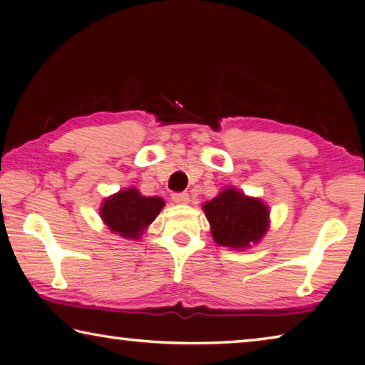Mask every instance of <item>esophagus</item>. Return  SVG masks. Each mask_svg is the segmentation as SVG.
I'll list each match as a JSON object with an SVG mask.
<instances>
[{"label":"esophagus","instance_id":"34e87169","mask_svg":"<svg viewBox=\"0 0 365 365\" xmlns=\"http://www.w3.org/2000/svg\"><path fill=\"white\" fill-rule=\"evenodd\" d=\"M172 201L174 202H177V205H187V202L190 201V196H188V193H174L172 195Z\"/></svg>","mask_w":365,"mask_h":365}]
</instances>
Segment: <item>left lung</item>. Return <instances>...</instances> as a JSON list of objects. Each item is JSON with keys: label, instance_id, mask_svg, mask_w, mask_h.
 Segmentation results:
<instances>
[{"label": "left lung", "instance_id": "8db88e82", "mask_svg": "<svg viewBox=\"0 0 365 365\" xmlns=\"http://www.w3.org/2000/svg\"><path fill=\"white\" fill-rule=\"evenodd\" d=\"M202 209L211 224L214 242L227 248H250L259 243L269 228V207L237 188L222 190Z\"/></svg>", "mask_w": 365, "mask_h": 365}]
</instances>
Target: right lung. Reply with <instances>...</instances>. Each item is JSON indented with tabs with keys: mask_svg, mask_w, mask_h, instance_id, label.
<instances>
[{
	"mask_svg": "<svg viewBox=\"0 0 365 365\" xmlns=\"http://www.w3.org/2000/svg\"><path fill=\"white\" fill-rule=\"evenodd\" d=\"M164 205L163 197L141 196L140 191L132 187L106 197L100 214L110 232L128 240H138L163 211Z\"/></svg>",
	"mask_w": 365,
	"mask_h": 365,
	"instance_id": "obj_1",
	"label": "right lung"
}]
</instances>
